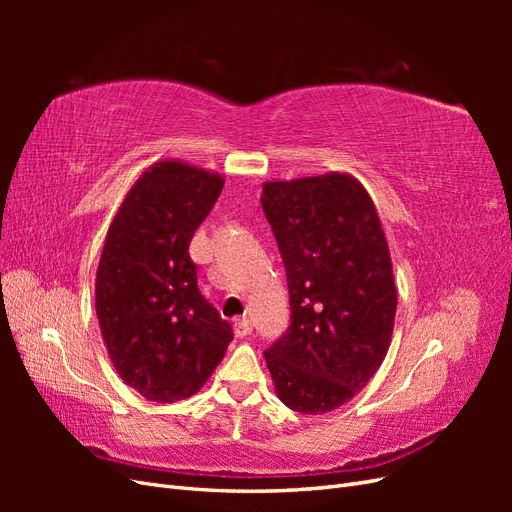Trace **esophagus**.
<instances>
[{
  "label": "esophagus",
  "mask_w": 512,
  "mask_h": 512,
  "mask_svg": "<svg viewBox=\"0 0 512 512\" xmlns=\"http://www.w3.org/2000/svg\"><path fill=\"white\" fill-rule=\"evenodd\" d=\"M232 331H235V335H237V337L250 335V333H252V320H247V318H237V320H235V324H232Z\"/></svg>",
  "instance_id": "34e87169"
}]
</instances>
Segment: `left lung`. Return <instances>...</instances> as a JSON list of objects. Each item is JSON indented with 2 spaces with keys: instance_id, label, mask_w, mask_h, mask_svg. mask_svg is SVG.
Segmentation results:
<instances>
[{
  "instance_id": "8db88e82",
  "label": "left lung",
  "mask_w": 512,
  "mask_h": 512,
  "mask_svg": "<svg viewBox=\"0 0 512 512\" xmlns=\"http://www.w3.org/2000/svg\"><path fill=\"white\" fill-rule=\"evenodd\" d=\"M262 209L280 245L292 322L265 352L275 395L290 410L327 414L382 365L395 327L397 288L378 211L359 179L262 183Z\"/></svg>"
}]
</instances>
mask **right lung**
<instances>
[{
  "mask_svg": "<svg viewBox=\"0 0 512 512\" xmlns=\"http://www.w3.org/2000/svg\"><path fill=\"white\" fill-rule=\"evenodd\" d=\"M224 177L181 160L147 166L108 226L96 273V314L119 378L156 404L200 391L232 329L198 292L190 241Z\"/></svg>",
  "mask_w": 512,
  "mask_h": 512,
  "instance_id": "add662e5",
  "label": "right lung"
}]
</instances>
